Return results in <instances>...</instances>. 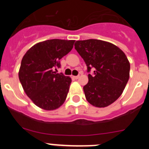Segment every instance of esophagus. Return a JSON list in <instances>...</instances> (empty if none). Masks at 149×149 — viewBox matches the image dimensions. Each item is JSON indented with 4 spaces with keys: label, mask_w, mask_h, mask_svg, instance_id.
Masks as SVG:
<instances>
[{
    "label": "esophagus",
    "mask_w": 149,
    "mask_h": 149,
    "mask_svg": "<svg viewBox=\"0 0 149 149\" xmlns=\"http://www.w3.org/2000/svg\"><path fill=\"white\" fill-rule=\"evenodd\" d=\"M74 79H76V80H77V79H78L79 77H80V75H77V76H74Z\"/></svg>",
    "instance_id": "34e87169"
}]
</instances>
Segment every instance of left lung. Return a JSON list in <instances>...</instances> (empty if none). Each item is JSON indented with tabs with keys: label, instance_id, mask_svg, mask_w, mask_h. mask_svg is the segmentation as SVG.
<instances>
[{
	"label": "left lung",
	"instance_id": "left-lung-1",
	"mask_svg": "<svg viewBox=\"0 0 149 149\" xmlns=\"http://www.w3.org/2000/svg\"><path fill=\"white\" fill-rule=\"evenodd\" d=\"M74 48L84 59L88 74L84 94L89 104L105 107L122 95L129 79L130 63L123 51L115 45L98 39L77 41Z\"/></svg>",
	"mask_w": 149,
	"mask_h": 149
}]
</instances>
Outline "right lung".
Masks as SVG:
<instances>
[{"label":"right lung","mask_w":149,"mask_h":149,"mask_svg":"<svg viewBox=\"0 0 149 149\" xmlns=\"http://www.w3.org/2000/svg\"><path fill=\"white\" fill-rule=\"evenodd\" d=\"M74 40L49 39L34 45L22 58L18 77L24 90L36 106L46 110L65 101L72 79L55 73L60 60L72 51Z\"/></svg>","instance_id":"obj_1"}]
</instances>
